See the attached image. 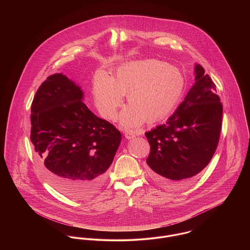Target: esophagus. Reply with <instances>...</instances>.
Returning <instances> with one entry per match:
<instances>
[{"mask_svg":"<svg viewBox=\"0 0 250 250\" xmlns=\"http://www.w3.org/2000/svg\"><path fill=\"white\" fill-rule=\"evenodd\" d=\"M136 136H137V133L134 132V131H125V137L127 140L133 139V138H135Z\"/></svg>","mask_w":250,"mask_h":250,"instance_id":"34e87169","label":"esophagus"}]
</instances>
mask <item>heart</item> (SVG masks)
<instances>
[{
	"label": "heart",
	"mask_w": 250,
	"mask_h": 250,
	"mask_svg": "<svg viewBox=\"0 0 250 250\" xmlns=\"http://www.w3.org/2000/svg\"><path fill=\"white\" fill-rule=\"evenodd\" d=\"M186 88L183 73L168 62L143 60L121 65L111 79L99 72L93 82L95 107L102 117L113 121L124 95L129 104L120 116L121 125L134 128L144 121L153 124L166 119L178 106Z\"/></svg>",
	"instance_id": "obj_1"
}]
</instances>
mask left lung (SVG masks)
I'll return each mask as SVG.
<instances>
[{
  "label": "left lung",
  "instance_id": "obj_1",
  "mask_svg": "<svg viewBox=\"0 0 250 250\" xmlns=\"http://www.w3.org/2000/svg\"><path fill=\"white\" fill-rule=\"evenodd\" d=\"M201 64L195 84L165 124L145 133L151 146L146 159L151 178L168 190L189 187L216 150L223 107L215 85Z\"/></svg>",
  "mask_w": 250,
  "mask_h": 250
}]
</instances>
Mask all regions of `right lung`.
<instances>
[{
	"label": "right lung",
	"instance_id": "add662e5",
	"mask_svg": "<svg viewBox=\"0 0 250 250\" xmlns=\"http://www.w3.org/2000/svg\"><path fill=\"white\" fill-rule=\"evenodd\" d=\"M83 92L66 76L40 85L31 108V142L44 176L67 198L85 201L104 186L122 135L83 102Z\"/></svg>",
	"mask_w": 250,
	"mask_h": 250
}]
</instances>
